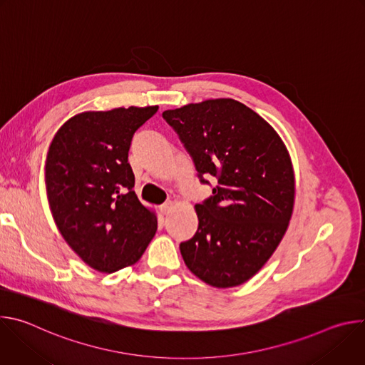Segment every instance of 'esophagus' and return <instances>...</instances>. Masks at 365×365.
Listing matches in <instances>:
<instances>
[{"instance_id":"obj_1","label":"esophagus","mask_w":365,"mask_h":365,"mask_svg":"<svg viewBox=\"0 0 365 365\" xmlns=\"http://www.w3.org/2000/svg\"><path fill=\"white\" fill-rule=\"evenodd\" d=\"M172 207H173V202H165L163 205H160V212L163 214V215H166V214H169L170 211H172Z\"/></svg>"}]
</instances>
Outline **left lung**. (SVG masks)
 <instances>
[{
  "label": "left lung",
  "instance_id": "left-lung-1",
  "mask_svg": "<svg viewBox=\"0 0 365 365\" xmlns=\"http://www.w3.org/2000/svg\"><path fill=\"white\" fill-rule=\"evenodd\" d=\"M212 196L195 205L196 234L180 242L187 269L227 289L250 280L280 244L293 212L294 175L274 128L244 103L207 99L163 113Z\"/></svg>",
  "mask_w": 365,
  "mask_h": 365
}]
</instances>
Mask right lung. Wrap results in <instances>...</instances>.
I'll return each mask as SVG.
<instances>
[{
  "label": "right lung",
  "instance_id": "obj_1",
  "mask_svg": "<svg viewBox=\"0 0 365 365\" xmlns=\"http://www.w3.org/2000/svg\"><path fill=\"white\" fill-rule=\"evenodd\" d=\"M159 107L88 111L68 120L46 159L51 215L83 262L114 273L137 263L158 230L138 200L128 150L134 133Z\"/></svg>",
  "mask_w": 365,
  "mask_h": 365
}]
</instances>
